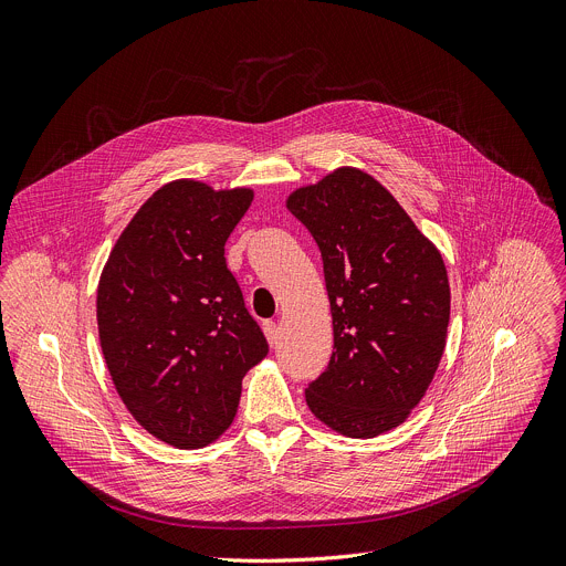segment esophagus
<instances>
[{
  "instance_id": "obj_1",
  "label": "esophagus",
  "mask_w": 566,
  "mask_h": 566,
  "mask_svg": "<svg viewBox=\"0 0 566 566\" xmlns=\"http://www.w3.org/2000/svg\"><path fill=\"white\" fill-rule=\"evenodd\" d=\"M263 329H265V336H268L270 346H276L279 344V323L276 321H265Z\"/></svg>"
}]
</instances>
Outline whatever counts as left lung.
Masks as SVG:
<instances>
[{
	"mask_svg": "<svg viewBox=\"0 0 566 566\" xmlns=\"http://www.w3.org/2000/svg\"><path fill=\"white\" fill-rule=\"evenodd\" d=\"M323 259L334 353L305 390L346 437L397 428L426 395L446 348L450 287L439 250L370 174L342 167L290 193Z\"/></svg>",
	"mask_w": 566,
	"mask_h": 566,
	"instance_id": "left-lung-1",
	"label": "left lung"
}]
</instances>
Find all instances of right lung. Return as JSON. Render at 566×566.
Instances as JSON below:
<instances>
[{"label":"right lung","instance_id":"obj_1","mask_svg":"<svg viewBox=\"0 0 566 566\" xmlns=\"http://www.w3.org/2000/svg\"><path fill=\"white\" fill-rule=\"evenodd\" d=\"M254 198L198 180L160 187L113 245L97 285L99 346L134 419L176 448H202L237 417L268 342L224 263Z\"/></svg>","mask_w":566,"mask_h":566}]
</instances>
